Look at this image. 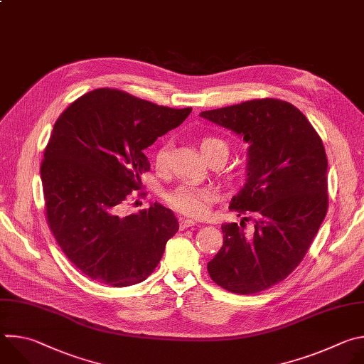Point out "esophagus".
Segmentation results:
<instances>
[{"label":"esophagus","mask_w":364,"mask_h":364,"mask_svg":"<svg viewBox=\"0 0 364 364\" xmlns=\"http://www.w3.org/2000/svg\"><path fill=\"white\" fill-rule=\"evenodd\" d=\"M194 225H196V222H194V220H190V219H181V220H180V229H181V230L188 229V228H191V226H194Z\"/></svg>","instance_id":"34e87169"}]
</instances>
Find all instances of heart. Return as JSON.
<instances>
[{
    "mask_svg": "<svg viewBox=\"0 0 364 364\" xmlns=\"http://www.w3.org/2000/svg\"><path fill=\"white\" fill-rule=\"evenodd\" d=\"M200 148L205 160H210L218 155L228 159L229 148L228 144L218 136H204L200 141ZM154 167L163 173L168 168L170 163V142L163 141L152 154ZM167 201L174 210L188 218H203L216 200L213 190L205 187H197L193 184H181L167 194Z\"/></svg>",
    "mask_w": 364,
    "mask_h": 364,
    "instance_id": "heart-1",
    "label": "heart"
}]
</instances>
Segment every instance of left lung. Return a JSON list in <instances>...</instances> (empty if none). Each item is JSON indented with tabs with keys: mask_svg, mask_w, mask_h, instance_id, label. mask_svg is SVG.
<instances>
[{
	"mask_svg": "<svg viewBox=\"0 0 364 364\" xmlns=\"http://www.w3.org/2000/svg\"><path fill=\"white\" fill-rule=\"evenodd\" d=\"M200 117L249 144L246 184L230 201L243 219L222 225L223 246L207 271L229 292L265 291L301 264L327 215L323 141L305 115L281 99L246 100ZM249 220L252 234L244 232Z\"/></svg>",
	"mask_w": 364,
	"mask_h": 364,
	"instance_id": "left-lung-1",
	"label": "left lung"
}]
</instances>
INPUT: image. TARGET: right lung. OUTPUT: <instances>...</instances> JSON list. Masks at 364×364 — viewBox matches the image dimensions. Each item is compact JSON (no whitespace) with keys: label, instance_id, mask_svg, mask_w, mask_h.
<instances>
[{"label":"right lung","instance_id":"add662e5","mask_svg":"<svg viewBox=\"0 0 364 364\" xmlns=\"http://www.w3.org/2000/svg\"><path fill=\"white\" fill-rule=\"evenodd\" d=\"M190 112L102 87L58 118L40 167L46 218L69 261L90 279L129 287L160 264L177 218L160 203L135 215L124 207L149 171L144 149Z\"/></svg>","mask_w":364,"mask_h":364}]
</instances>
